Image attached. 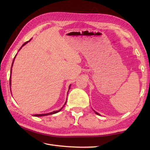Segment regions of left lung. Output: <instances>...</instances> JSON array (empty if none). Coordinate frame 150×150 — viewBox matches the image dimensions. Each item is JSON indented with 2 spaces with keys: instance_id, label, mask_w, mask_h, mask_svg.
<instances>
[{
  "instance_id": "obj_1",
  "label": "left lung",
  "mask_w": 150,
  "mask_h": 150,
  "mask_svg": "<svg viewBox=\"0 0 150 150\" xmlns=\"http://www.w3.org/2000/svg\"><path fill=\"white\" fill-rule=\"evenodd\" d=\"M95 111V113H96L97 115H100V114H99V113H97V112H96V111Z\"/></svg>"
}]
</instances>
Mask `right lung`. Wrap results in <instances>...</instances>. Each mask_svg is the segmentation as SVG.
<instances>
[{"label": "right lung", "instance_id": "obj_1", "mask_svg": "<svg viewBox=\"0 0 150 150\" xmlns=\"http://www.w3.org/2000/svg\"><path fill=\"white\" fill-rule=\"evenodd\" d=\"M30 40H31V39H30L29 41H27V42H25V43L23 44V45L22 46H22H24L25 45V44H27L28 42H30ZM22 47H21L20 49H19V50H20L22 48ZM16 55L15 56V57H14V59H13V62H12V65H11V71H10V73H11V69H12V66H13V62H14V60H15V57H16ZM11 75H10V78H9V85H10V86H11ZM70 87H71V85L69 86V89H70ZM10 91H11V89H10ZM66 103H65L64 105L66 104ZM64 106H63V107H64ZM63 107H62V108H60V110H57V111H52V112H51V113H44V114H36V115H33V116H35V117H42V116L49 115L55 114V113H57L59 112V111H60V110H61L62 109Z\"/></svg>", "mask_w": 150, "mask_h": 150}]
</instances>
